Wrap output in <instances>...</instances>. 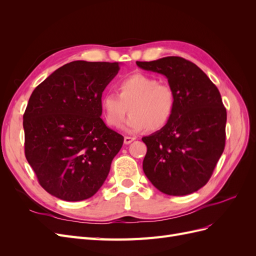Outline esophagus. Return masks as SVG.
Listing matches in <instances>:
<instances>
[{
  "mask_svg": "<svg viewBox=\"0 0 256 256\" xmlns=\"http://www.w3.org/2000/svg\"><path fill=\"white\" fill-rule=\"evenodd\" d=\"M134 140H136V138H131V136H125V138H124V143H125L126 145H128V144H130L131 142L134 141Z\"/></svg>",
  "mask_w": 256,
  "mask_h": 256,
  "instance_id": "obj_1",
  "label": "esophagus"
}]
</instances>
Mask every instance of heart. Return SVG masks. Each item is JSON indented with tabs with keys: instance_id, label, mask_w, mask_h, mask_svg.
<instances>
[{
	"instance_id": "obj_1",
	"label": "heart",
	"mask_w": 256,
	"mask_h": 256,
	"mask_svg": "<svg viewBox=\"0 0 256 256\" xmlns=\"http://www.w3.org/2000/svg\"><path fill=\"white\" fill-rule=\"evenodd\" d=\"M116 92L102 98V108L108 125L120 128L129 110L126 131L136 134L147 128L157 131L172 118L176 104L171 85L159 82L154 76L134 74L116 84Z\"/></svg>"
}]
</instances>
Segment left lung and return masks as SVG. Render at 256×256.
Masks as SVG:
<instances>
[{
  "instance_id": "obj_1",
  "label": "left lung",
  "mask_w": 256,
  "mask_h": 256,
  "mask_svg": "<svg viewBox=\"0 0 256 256\" xmlns=\"http://www.w3.org/2000/svg\"><path fill=\"white\" fill-rule=\"evenodd\" d=\"M136 65L166 76L176 96L172 118L142 138L147 146L143 171L166 194H190L207 184L226 146V109L220 92L202 69L180 56Z\"/></svg>"
}]
</instances>
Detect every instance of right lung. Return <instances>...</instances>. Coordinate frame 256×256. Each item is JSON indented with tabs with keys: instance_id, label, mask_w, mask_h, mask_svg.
<instances>
[{
	"instance_id": "add662e5",
	"label": "right lung",
	"mask_w": 256,
	"mask_h": 256,
	"mask_svg": "<svg viewBox=\"0 0 256 256\" xmlns=\"http://www.w3.org/2000/svg\"><path fill=\"white\" fill-rule=\"evenodd\" d=\"M118 62L74 60L33 90L23 114L24 152L42 187L68 202L104 184L124 136L102 120V96Z\"/></svg>"
}]
</instances>
